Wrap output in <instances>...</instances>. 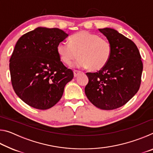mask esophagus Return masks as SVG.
<instances>
[{"mask_svg": "<svg viewBox=\"0 0 153 153\" xmlns=\"http://www.w3.org/2000/svg\"><path fill=\"white\" fill-rule=\"evenodd\" d=\"M82 72L79 71H77V70H74V77H77V76H78L79 74H81Z\"/></svg>", "mask_w": 153, "mask_h": 153, "instance_id": "esophagus-1", "label": "esophagus"}]
</instances>
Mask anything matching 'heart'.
Returning <instances> with one entry per match:
<instances>
[{
	"mask_svg": "<svg viewBox=\"0 0 153 153\" xmlns=\"http://www.w3.org/2000/svg\"><path fill=\"white\" fill-rule=\"evenodd\" d=\"M56 51L61 61L67 65L78 56L76 66L99 71L110 61L113 48L108 40L97 33L81 31L71 36L69 43H59Z\"/></svg>",
	"mask_w": 153,
	"mask_h": 153,
	"instance_id": "heart-1",
	"label": "heart"
}]
</instances>
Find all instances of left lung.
<instances>
[{
    "label": "left lung",
    "mask_w": 153,
    "mask_h": 153,
    "mask_svg": "<svg viewBox=\"0 0 153 153\" xmlns=\"http://www.w3.org/2000/svg\"><path fill=\"white\" fill-rule=\"evenodd\" d=\"M112 45V55L104 68L86 73L87 98L95 107L113 110L122 107L138 91L143 64L133 41L111 28L98 29Z\"/></svg>",
    "instance_id": "8db88e82"
}]
</instances>
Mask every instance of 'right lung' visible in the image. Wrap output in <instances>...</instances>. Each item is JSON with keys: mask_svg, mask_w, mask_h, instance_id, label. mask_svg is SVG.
<instances>
[{"mask_svg": "<svg viewBox=\"0 0 153 153\" xmlns=\"http://www.w3.org/2000/svg\"><path fill=\"white\" fill-rule=\"evenodd\" d=\"M68 34L59 28L39 27L23 35L10 58L15 92L30 107L41 110L57 103L74 72L62 63L57 45Z\"/></svg>", "mask_w": 153, "mask_h": 153, "instance_id": "obj_1", "label": "right lung"}]
</instances>
